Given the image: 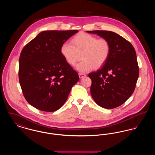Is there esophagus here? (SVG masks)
<instances>
[{
  "instance_id": "34e87169",
  "label": "esophagus",
  "mask_w": 155,
  "mask_h": 155,
  "mask_svg": "<svg viewBox=\"0 0 155 155\" xmlns=\"http://www.w3.org/2000/svg\"><path fill=\"white\" fill-rule=\"evenodd\" d=\"M78 74H79V77H80V78H83V77H84L86 76V74H83V73H79Z\"/></svg>"
}]
</instances>
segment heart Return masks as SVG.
Returning a JSON list of instances; mask_svg holds the SVG:
<instances>
[{
  "label": "heart",
  "mask_w": 155,
  "mask_h": 155,
  "mask_svg": "<svg viewBox=\"0 0 155 155\" xmlns=\"http://www.w3.org/2000/svg\"><path fill=\"white\" fill-rule=\"evenodd\" d=\"M71 44L64 42L60 47V52L67 62L74 66L80 59L82 61L77 68L84 73L92 68L102 66L110 53V44L105 38L97 37L87 33H80L73 38Z\"/></svg>",
  "instance_id": "heart-1"
}]
</instances>
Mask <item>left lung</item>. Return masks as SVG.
Returning a JSON list of instances; mask_svg holds the SVG:
<instances>
[{
	"mask_svg": "<svg viewBox=\"0 0 155 155\" xmlns=\"http://www.w3.org/2000/svg\"><path fill=\"white\" fill-rule=\"evenodd\" d=\"M106 39L110 53L98 70L88 74L92 80L91 94L105 109L120 106L133 94L139 76L137 54L132 44L123 37L109 31H87Z\"/></svg>",
	"mask_w": 155,
	"mask_h": 155,
	"instance_id": "obj_1",
	"label": "left lung"
}]
</instances>
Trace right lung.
<instances>
[{
    "label": "right lung",
    "instance_id": "obj_1",
    "mask_svg": "<svg viewBox=\"0 0 155 155\" xmlns=\"http://www.w3.org/2000/svg\"><path fill=\"white\" fill-rule=\"evenodd\" d=\"M78 30L45 31L22 49L18 77L23 95L31 106L52 112L66 102L79 76L60 52L61 45Z\"/></svg>",
    "mask_w": 155,
    "mask_h": 155
}]
</instances>
